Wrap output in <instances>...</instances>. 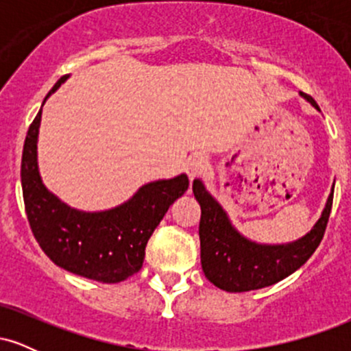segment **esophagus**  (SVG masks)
<instances>
[{
  "label": "esophagus",
  "instance_id": "1",
  "mask_svg": "<svg viewBox=\"0 0 351 351\" xmlns=\"http://www.w3.org/2000/svg\"><path fill=\"white\" fill-rule=\"evenodd\" d=\"M204 170H206V158H204L203 155L189 156L186 163H184V171L188 173V176L191 180L196 178V176H199Z\"/></svg>",
  "mask_w": 351,
  "mask_h": 351
}]
</instances>
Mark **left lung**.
Listing matches in <instances>:
<instances>
[{
	"label": "left lung",
	"mask_w": 351,
	"mask_h": 351,
	"mask_svg": "<svg viewBox=\"0 0 351 351\" xmlns=\"http://www.w3.org/2000/svg\"><path fill=\"white\" fill-rule=\"evenodd\" d=\"M304 97L318 108L312 97ZM193 193L201 206V267L209 282L226 292H247L269 287L307 263L324 239L333 203L332 189L322 217L302 239L291 244L265 245L251 243L241 236L199 180L193 181Z\"/></svg>",
	"instance_id": "left-lung-1"
}]
</instances>
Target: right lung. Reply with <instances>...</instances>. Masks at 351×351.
Segmentation results:
<instances>
[{
  "mask_svg": "<svg viewBox=\"0 0 351 351\" xmlns=\"http://www.w3.org/2000/svg\"><path fill=\"white\" fill-rule=\"evenodd\" d=\"M66 79L60 77L46 99ZM41 112L29 125L21 158L24 208L36 241L52 263L72 274L106 284L128 279L142 269L148 239L173 201L188 189V176L145 184L110 211L72 209L47 191L39 176L36 143Z\"/></svg>",
  "mask_w": 351,
  "mask_h": 351,
  "instance_id": "1",
  "label": "right lung"
}]
</instances>
